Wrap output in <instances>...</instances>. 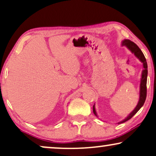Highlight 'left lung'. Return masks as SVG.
Masks as SVG:
<instances>
[{
    "instance_id": "left-lung-1",
    "label": "left lung",
    "mask_w": 156,
    "mask_h": 156,
    "mask_svg": "<svg viewBox=\"0 0 156 156\" xmlns=\"http://www.w3.org/2000/svg\"><path fill=\"white\" fill-rule=\"evenodd\" d=\"M121 45L122 46H126L127 48L133 54H134L135 56H136L137 58H138L139 61L143 63V70H142V73H141V78H140V90H139V100H138V104H137L133 111L130 113L128 114L127 117H126L123 120H121V121L118 122V124L124 123V122L130 120V118H131L135 114H136L137 112L141 108V107L143 106V104H144L145 101H146V94H147L146 84H147V76H148V65H147L146 59V58H145L144 55H143V52L141 51V50L140 48H139L138 45H137L136 43L132 42L131 41L128 40V39H124V40L122 41ZM93 113L95 114V115L98 118L96 110H95V104L93 105Z\"/></svg>"
}]
</instances>
